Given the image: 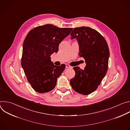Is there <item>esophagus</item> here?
Instances as JSON below:
<instances>
[{
  "mask_svg": "<svg viewBox=\"0 0 130 130\" xmlns=\"http://www.w3.org/2000/svg\"><path fill=\"white\" fill-rule=\"evenodd\" d=\"M66 68H71V66H70L68 64H66Z\"/></svg>",
  "mask_w": 130,
  "mask_h": 130,
  "instance_id": "1",
  "label": "esophagus"
}]
</instances>
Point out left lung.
Returning <instances> with one entry per match:
<instances>
[{"label": "left lung", "instance_id": "obj_1", "mask_svg": "<svg viewBox=\"0 0 130 130\" xmlns=\"http://www.w3.org/2000/svg\"><path fill=\"white\" fill-rule=\"evenodd\" d=\"M71 39H76L79 46V55L84 58L86 66L83 70L73 67L75 76L70 79L72 89L86 95L94 91L105 77L107 68L109 51L103 37L96 30L88 27L74 28Z\"/></svg>", "mask_w": 130, "mask_h": 130}]
</instances>
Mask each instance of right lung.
I'll return each mask as SVG.
<instances>
[{
  "mask_svg": "<svg viewBox=\"0 0 130 130\" xmlns=\"http://www.w3.org/2000/svg\"><path fill=\"white\" fill-rule=\"evenodd\" d=\"M72 30L47 24L29 31L23 46L22 66L32 88L40 93L52 90L65 65L56 66L50 55L58 51L60 43Z\"/></svg>",
  "mask_w": 130,
  "mask_h": 130,
  "instance_id": "obj_1",
  "label": "right lung"
}]
</instances>
